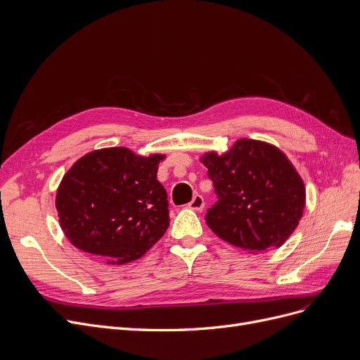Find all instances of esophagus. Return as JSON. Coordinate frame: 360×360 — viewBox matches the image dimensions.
Returning a JSON list of instances; mask_svg holds the SVG:
<instances>
[{"mask_svg": "<svg viewBox=\"0 0 360 360\" xmlns=\"http://www.w3.org/2000/svg\"><path fill=\"white\" fill-rule=\"evenodd\" d=\"M203 207H205V200H203V198H202L200 195H195V196H193V199H192V202L189 203V208H191V210H193V211H202V210H203Z\"/></svg>", "mask_w": 360, "mask_h": 360, "instance_id": "34e87169", "label": "esophagus"}]
</instances>
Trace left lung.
<instances>
[{
  "mask_svg": "<svg viewBox=\"0 0 360 360\" xmlns=\"http://www.w3.org/2000/svg\"><path fill=\"white\" fill-rule=\"evenodd\" d=\"M200 161L217 193L205 219L222 240L255 253L280 248L295 231L306 192L278 148L240 139L227 153H205Z\"/></svg>",
  "mask_w": 360,
  "mask_h": 360,
  "instance_id": "obj_1",
  "label": "left lung"
}]
</instances>
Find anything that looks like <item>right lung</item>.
Here are the masks:
<instances>
[{"label": "right lung", "mask_w": 360, "mask_h": 360, "mask_svg": "<svg viewBox=\"0 0 360 360\" xmlns=\"http://www.w3.org/2000/svg\"><path fill=\"white\" fill-rule=\"evenodd\" d=\"M164 155L127 148L86 153L57 191L60 226L73 246L111 265L141 258L169 226L168 200L157 180Z\"/></svg>", "instance_id": "1"}]
</instances>
